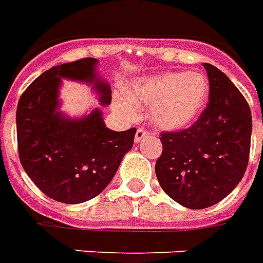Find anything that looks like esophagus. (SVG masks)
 <instances>
[{"label":"esophagus","instance_id":"34e87169","mask_svg":"<svg viewBox=\"0 0 263 263\" xmlns=\"http://www.w3.org/2000/svg\"><path fill=\"white\" fill-rule=\"evenodd\" d=\"M147 135H148V132H147L144 128H138L135 134V142L139 143L140 140H143V139L146 138Z\"/></svg>","mask_w":263,"mask_h":263}]
</instances>
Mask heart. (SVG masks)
<instances>
[{"label": "heart", "mask_w": 263, "mask_h": 263, "mask_svg": "<svg viewBox=\"0 0 263 263\" xmlns=\"http://www.w3.org/2000/svg\"><path fill=\"white\" fill-rule=\"evenodd\" d=\"M209 96V81L201 72L170 71L139 78L116 102L117 110L135 119V106L151 108V120L163 129H182L202 112Z\"/></svg>", "instance_id": "b5f03b06"}]
</instances>
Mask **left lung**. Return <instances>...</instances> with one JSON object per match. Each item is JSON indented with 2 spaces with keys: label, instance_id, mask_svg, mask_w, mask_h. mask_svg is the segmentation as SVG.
<instances>
[{
  "label": "left lung",
  "instance_id": "8db88e82",
  "mask_svg": "<svg viewBox=\"0 0 263 263\" xmlns=\"http://www.w3.org/2000/svg\"><path fill=\"white\" fill-rule=\"evenodd\" d=\"M209 101L192 127L162 132L155 163L168 197L191 209L212 206L240 182L249 163L251 112L246 98L223 71L204 63Z\"/></svg>",
  "mask_w": 263,
  "mask_h": 263
}]
</instances>
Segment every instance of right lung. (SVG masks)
I'll list each match as a JSON object with an SVG mask.
<instances>
[{
    "instance_id": "right-lung-1",
    "label": "right lung",
    "mask_w": 263,
    "mask_h": 263,
    "mask_svg": "<svg viewBox=\"0 0 263 263\" xmlns=\"http://www.w3.org/2000/svg\"><path fill=\"white\" fill-rule=\"evenodd\" d=\"M96 67L95 58L54 66L25 89L17 105L21 165L43 193L65 204H80L101 193L134 146L135 128L112 131L97 108L81 119L58 110L62 78L93 83L100 104H110L109 85L98 80Z\"/></svg>"
}]
</instances>
